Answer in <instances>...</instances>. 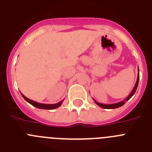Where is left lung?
Wrapping results in <instances>:
<instances>
[{
    "instance_id": "1",
    "label": "left lung",
    "mask_w": 152,
    "mask_h": 152,
    "mask_svg": "<svg viewBox=\"0 0 152 152\" xmlns=\"http://www.w3.org/2000/svg\"><path fill=\"white\" fill-rule=\"evenodd\" d=\"M139 68H138V77H137L136 83H135V87H134L133 90L132 91V92L130 93L129 95V96H127V97H126L124 100H122V101L119 102V103H112V104H103V103H98V102L96 101V100H94V98H93V100H94V101L96 103V105H98L99 107H102V108H103V109H116V108H118V107H122L123 105H124L125 103H126V101H128L130 98H131L132 96L134 95V94H135V91H136L137 87H138V84H139Z\"/></svg>"
}]
</instances>
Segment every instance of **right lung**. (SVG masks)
<instances>
[{"instance_id":"1","label":"right lung","mask_w":152,"mask_h":152,"mask_svg":"<svg viewBox=\"0 0 152 152\" xmlns=\"http://www.w3.org/2000/svg\"><path fill=\"white\" fill-rule=\"evenodd\" d=\"M23 97L29 103H30L31 105H33V107H36V108H39V109H43V110H54V109L58 108V107H59L62 104V102L63 100H61L60 102L57 103H55V104H45V103H37L36 101H33V100H30L29 98H27L26 96H24L23 94H21Z\"/></svg>"}]
</instances>
